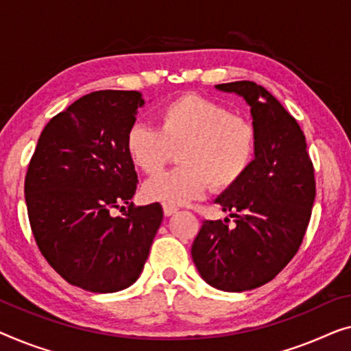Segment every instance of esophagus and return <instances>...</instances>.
<instances>
[{"mask_svg":"<svg viewBox=\"0 0 351 351\" xmlns=\"http://www.w3.org/2000/svg\"><path fill=\"white\" fill-rule=\"evenodd\" d=\"M175 213H178V208L176 206L164 205V214H165V216H173Z\"/></svg>","mask_w":351,"mask_h":351,"instance_id":"obj_1","label":"esophagus"}]
</instances>
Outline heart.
Instances as JSON below:
<instances>
[{"label":"heart","instance_id":"heart-1","mask_svg":"<svg viewBox=\"0 0 351 351\" xmlns=\"http://www.w3.org/2000/svg\"><path fill=\"white\" fill-rule=\"evenodd\" d=\"M159 128L134 124L125 148L134 165L155 175L180 151L182 165L145 182L143 195L164 205H184L206 192H226L247 175L257 154V129L249 118L213 99L186 94L165 104Z\"/></svg>","mask_w":351,"mask_h":351}]
</instances>
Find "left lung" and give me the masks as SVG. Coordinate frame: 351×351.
Wrapping results in <instances>:
<instances>
[{
    "label": "left lung",
    "mask_w": 351,
    "mask_h": 351,
    "mask_svg": "<svg viewBox=\"0 0 351 351\" xmlns=\"http://www.w3.org/2000/svg\"><path fill=\"white\" fill-rule=\"evenodd\" d=\"M217 88L250 106L257 154L247 175L216 200L237 226L203 221L192 258L209 285L245 291L273 280L296 255L315 200V170L300 124L266 88L247 80Z\"/></svg>",
    "instance_id": "obj_1"
}]
</instances>
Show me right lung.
Segmentation results:
<instances>
[{
	"instance_id": "obj_1",
	"label": "right lung",
	"mask_w": 351,
	"mask_h": 351,
	"mask_svg": "<svg viewBox=\"0 0 351 351\" xmlns=\"http://www.w3.org/2000/svg\"><path fill=\"white\" fill-rule=\"evenodd\" d=\"M143 104L138 91L80 97L47 123L26 170L36 244L62 279L83 290L113 293L132 285L164 219L159 203H129L138 180L125 135ZM121 202L128 211L114 218L111 211Z\"/></svg>"
}]
</instances>
